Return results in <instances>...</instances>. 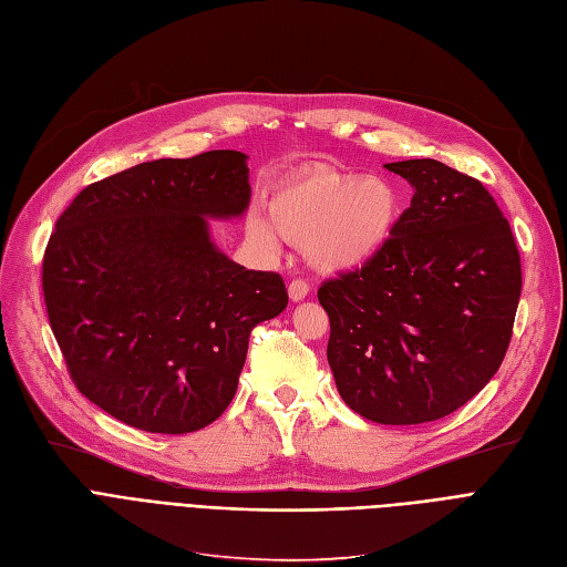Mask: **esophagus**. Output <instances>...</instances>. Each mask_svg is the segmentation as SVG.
<instances>
[{
  "mask_svg": "<svg viewBox=\"0 0 567 567\" xmlns=\"http://www.w3.org/2000/svg\"><path fill=\"white\" fill-rule=\"evenodd\" d=\"M287 291H289V299H291V301H303V299L308 297L310 287H308L306 280H291L289 287H287Z\"/></svg>",
  "mask_w": 567,
  "mask_h": 567,
  "instance_id": "1",
  "label": "esophagus"
}]
</instances>
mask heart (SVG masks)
I'll list each match as a JSON object with an SVG mask.
<instances>
[{
    "mask_svg": "<svg viewBox=\"0 0 567 567\" xmlns=\"http://www.w3.org/2000/svg\"><path fill=\"white\" fill-rule=\"evenodd\" d=\"M400 194L385 177H358L329 165H303L268 196V217L251 213L249 236L278 249L280 236L301 245L324 272L358 270L392 240Z\"/></svg>",
    "mask_w": 567,
    "mask_h": 567,
    "instance_id": "obj_1",
    "label": "heart"
}]
</instances>
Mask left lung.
<instances>
[{
  "mask_svg": "<svg viewBox=\"0 0 567 567\" xmlns=\"http://www.w3.org/2000/svg\"><path fill=\"white\" fill-rule=\"evenodd\" d=\"M413 198L379 257L320 287L343 402L381 425L439 421L493 379L509 348L520 259L474 177L434 158L385 165Z\"/></svg>",
  "mask_w": 567,
  "mask_h": 567,
  "instance_id": "obj_1",
  "label": "left lung"
}]
</instances>
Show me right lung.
<instances>
[{
	"label": "right lung",
	"instance_id": "add662e5",
	"mask_svg": "<svg viewBox=\"0 0 567 567\" xmlns=\"http://www.w3.org/2000/svg\"><path fill=\"white\" fill-rule=\"evenodd\" d=\"M249 196L247 156L215 150L95 182L55 221L41 272L53 337L116 421L186 434L234 400L251 327L287 308L278 272L247 270L209 234Z\"/></svg>",
	"mask_w": 567,
	"mask_h": 567
}]
</instances>
